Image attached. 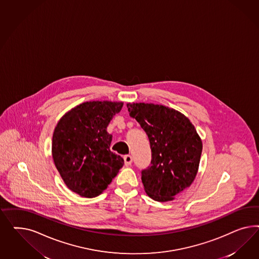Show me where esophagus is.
Segmentation results:
<instances>
[{
  "instance_id": "obj_1",
  "label": "esophagus",
  "mask_w": 259,
  "mask_h": 259,
  "mask_svg": "<svg viewBox=\"0 0 259 259\" xmlns=\"http://www.w3.org/2000/svg\"><path fill=\"white\" fill-rule=\"evenodd\" d=\"M123 159H124V164H125L126 166L131 165L132 161H133V157H132V156H130V155H126V156H124Z\"/></svg>"
}]
</instances>
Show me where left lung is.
Here are the masks:
<instances>
[{"label":"left lung","mask_w":259,"mask_h":259,"mask_svg":"<svg viewBox=\"0 0 259 259\" xmlns=\"http://www.w3.org/2000/svg\"><path fill=\"white\" fill-rule=\"evenodd\" d=\"M127 108L149 139L151 166L141 171L144 190L156 201H171L196 179L201 139L190 119L177 110L144 102H129Z\"/></svg>","instance_id":"1"}]
</instances>
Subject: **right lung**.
Instances as JSON below:
<instances>
[{
	"mask_svg": "<svg viewBox=\"0 0 259 259\" xmlns=\"http://www.w3.org/2000/svg\"><path fill=\"white\" fill-rule=\"evenodd\" d=\"M123 102H82L65 113L52 139V157L65 185L80 196H100L124 164L110 151L107 126Z\"/></svg>",
	"mask_w": 259,
	"mask_h": 259,
	"instance_id": "add662e5",
	"label": "right lung"
}]
</instances>
